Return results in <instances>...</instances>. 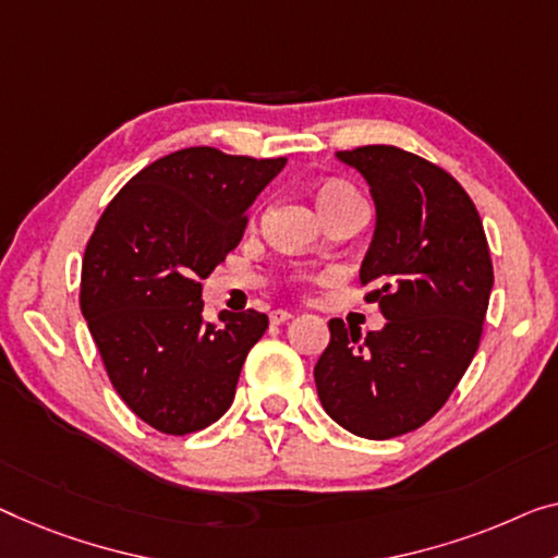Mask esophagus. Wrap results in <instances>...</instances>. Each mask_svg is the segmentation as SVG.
Masks as SVG:
<instances>
[{"instance_id": "34e87169", "label": "esophagus", "mask_w": 558, "mask_h": 558, "mask_svg": "<svg viewBox=\"0 0 558 558\" xmlns=\"http://www.w3.org/2000/svg\"><path fill=\"white\" fill-rule=\"evenodd\" d=\"M290 318H293V315H290L288 311H272V313H270V323H272V326H280V323H288Z\"/></svg>"}]
</instances>
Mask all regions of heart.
<instances>
[{
    "instance_id": "heart-1",
    "label": "heart",
    "mask_w": 558,
    "mask_h": 558,
    "mask_svg": "<svg viewBox=\"0 0 558 558\" xmlns=\"http://www.w3.org/2000/svg\"><path fill=\"white\" fill-rule=\"evenodd\" d=\"M355 197H361V195L348 185H340V182H328V185H323L318 190V207L323 210V215H326L332 210V207L343 205V203H348V199H355Z\"/></svg>"
}]
</instances>
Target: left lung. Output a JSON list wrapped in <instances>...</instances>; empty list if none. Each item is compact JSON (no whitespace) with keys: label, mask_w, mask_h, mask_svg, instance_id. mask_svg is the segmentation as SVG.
Listing matches in <instances>:
<instances>
[{"label":"left lung","mask_w":558,"mask_h":558,"mask_svg":"<svg viewBox=\"0 0 558 558\" xmlns=\"http://www.w3.org/2000/svg\"><path fill=\"white\" fill-rule=\"evenodd\" d=\"M338 157L376 199L361 286L388 323L361 338L332 318L313 376L332 421L386 440L421 428L459 386L484 332L494 265L476 205L453 174L393 145Z\"/></svg>","instance_id":"obj_1"}]
</instances>
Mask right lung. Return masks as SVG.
I'll use <instances>...</instances> for the list:
<instances>
[{
	"label": "right lung",
	"instance_id": "right-lung-1",
	"mask_svg": "<svg viewBox=\"0 0 558 558\" xmlns=\"http://www.w3.org/2000/svg\"><path fill=\"white\" fill-rule=\"evenodd\" d=\"M282 168L286 157L178 149L140 170L97 220L82 260V315L112 388L160 434L218 421L268 328L253 307L205 323L199 280L235 251L247 207Z\"/></svg>",
	"mask_w": 558,
	"mask_h": 558
}]
</instances>
